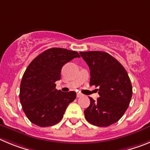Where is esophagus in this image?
<instances>
[{
  "label": "esophagus",
  "instance_id": "34e87169",
  "mask_svg": "<svg viewBox=\"0 0 150 150\" xmlns=\"http://www.w3.org/2000/svg\"><path fill=\"white\" fill-rule=\"evenodd\" d=\"M82 96H83V94L80 93H77V97H78V98H80V97Z\"/></svg>",
  "mask_w": 150,
  "mask_h": 150
}]
</instances>
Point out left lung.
I'll return each instance as SVG.
<instances>
[{"label":"left lung","instance_id":"1","mask_svg":"<svg viewBox=\"0 0 150 150\" xmlns=\"http://www.w3.org/2000/svg\"><path fill=\"white\" fill-rule=\"evenodd\" d=\"M90 70V85L98 87L97 100L89 97L90 105L84 110L90 123L107 127L115 123L127 110L132 96L130 78L118 60L105 52H80Z\"/></svg>","mask_w":150,"mask_h":150}]
</instances>
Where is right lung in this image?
Instances as JSON below:
<instances>
[{
    "mask_svg": "<svg viewBox=\"0 0 150 150\" xmlns=\"http://www.w3.org/2000/svg\"><path fill=\"white\" fill-rule=\"evenodd\" d=\"M80 55L66 48H52L43 52L30 63L20 84V102L32 123L48 127L58 123L76 93L56 89L62 67Z\"/></svg>",
    "mask_w": 150,
    "mask_h": 150,
    "instance_id": "add662e5",
    "label": "right lung"
}]
</instances>
